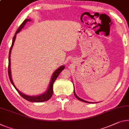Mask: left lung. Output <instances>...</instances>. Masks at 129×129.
<instances>
[{"label":"left lung","mask_w":129,"mask_h":129,"mask_svg":"<svg viewBox=\"0 0 129 129\" xmlns=\"http://www.w3.org/2000/svg\"><path fill=\"white\" fill-rule=\"evenodd\" d=\"M73 93H74V95H75V97L77 99H79V101H82V102H85V103H91V102H89L85 101H84V100H83V99H81V98H79L78 96H77L76 95V93H75V89H74V91H73Z\"/></svg>","instance_id":"1"}]
</instances>
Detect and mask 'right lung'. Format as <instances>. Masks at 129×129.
Listing matches in <instances>:
<instances>
[{"label":"right lung","mask_w":129,"mask_h":129,"mask_svg":"<svg viewBox=\"0 0 129 129\" xmlns=\"http://www.w3.org/2000/svg\"><path fill=\"white\" fill-rule=\"evenodd\" d=\"M31 20L28 19H26L24 20V21L22 22V23L20 24L19 26V27H18V30H17V31H16L15 35H14L13 39V42H12V45L11 46V48L10 49V52H9V66H8V73H9V79L10 80V81H11V83H12V84L13 85V86L14 87V88L16 89V90L18 91V92L19 93V95L21 96L24 98V99L27 100V101H29V102H45L48 101V100H49L50 99V98L52 97V96L53 95V84L54 83L55 80H56V79L57 78V77H58V76L59 75V74L61 73V71H62L63 69H64L65 68V67L64 66H61L60 67H59V68L57 69L56 71H55V72L53 73V76L52 77V79H51V80H50V82L49 84V88L48 89V90L46 92H45L44 93L42 94V95H38V96H28V95H24V94L22 93V92H20L18 90V89L16 88V87L15 86V85H14V84L13 83V80H12V79H11V69H10V54H11V49L12 48H13V46L14 45V43L15 42V38H16V35H17V34L18 33L22 28L23 27V26H24V24H26V23L27 22H29Z\"/></svg>","instance_id":"add662e5"}]
</instances>
